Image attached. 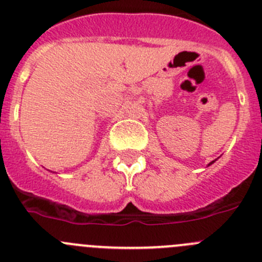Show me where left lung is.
<instances>
[{
    "label": "left lung",
    "mask_w": 262,
    "mask_h": 262,
    "mask_svg": "<svg viewBox=\"0 0 262 262\" xmlns=\"http://www.w3.org/2000/svg\"><path fill=\"white\" fill-rule=\"evenodd\" d=\"M212 162H214V161H212ZM212 162H210V165H211V164H212Z\"/></svg>",
    "instance_id": "8db88e82"
}]
</instances>
